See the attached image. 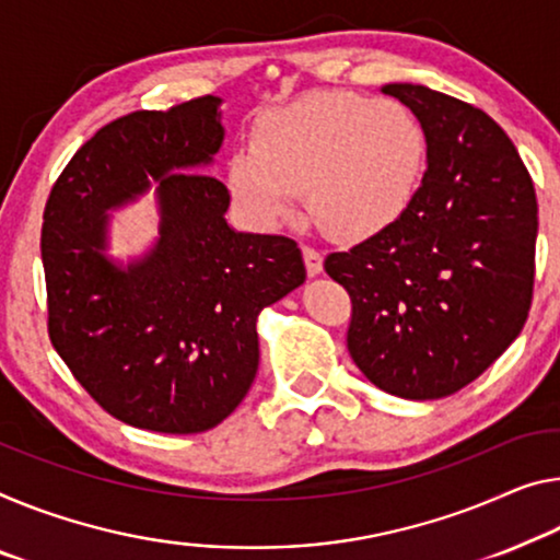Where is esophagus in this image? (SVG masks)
Returning <instances> with one entry per match:
<instances>
[{"label":"esophagus","instance_id":"34e87169","mask_svg":"<svg viewBox=\"0 0 560 560\" xmlns=\"http://www.w3.org/2000/svg\"><path fill=\"white\" fill-rule=\"evenodd\" d=\"M303 260H305L307 275H320L323 272V255H320V250H315L313 245H303Z\"/></svg>","mask_w":560,"mask_h":560}]
</instances>
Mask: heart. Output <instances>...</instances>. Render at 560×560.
Segmentation results:
<instances>
[{
    "instance_id": "b5f03b06",
    "label": "heart",
    "mask_w": 560,
    "mask_h": 560,
    "mask_svg": "<svg viewBox=\"0 0 560 560\" xmlns=\"http://www.w3.org/2000/svg\"><path fill=\"white\" fill-rule=\"evenodd\" d=\"M425 165L428 137L408 105L315 92L262 119L253 150L230 160V190L268 228L290 220L305 192L325 232L363 240L410 208Z\"/></svg>"
}]
</instances>
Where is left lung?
<instances>
[{
  "label": "left lung",
  "instance_id": "left-lung-1",
  "mask_svg": "<svg viewBox=\"0 0 560 560\" xmlns=\"http://www.w3.org/2000/svg\"><path fill=\"white\" fill-rule=\"evenodd\" d=\"M428 137L410 208L325 257L348 290V350L377 388L410 400L458 393L518 338L533 300L538 205L511 137L483 109L385 84Z\"/></svg>",
  "mask_w": 560,
  "mask_h": 560
}]
</instances>
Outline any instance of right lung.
<instances>
[{
	"label": "right lung",
	"instance_id": "1",
	"mask_svg": "<svg viewBox=\"0 0 560 560\" xmlns=\"http://www.w3.org/2000/svg\"><path fill=\"white\" fill-rule=\"evenodd\" d=\"M218 97L140 109L90 137L51 185L42 222L49 340L102 410L154 433H202L257 373V315L303 285L285 235L235 232L228 187L200 172L222 144ZM161 183V243L119 271L104 210Z\"/></svg>",
	"mask_w": 560,
	"mask_h": 560
}]
</instances>
